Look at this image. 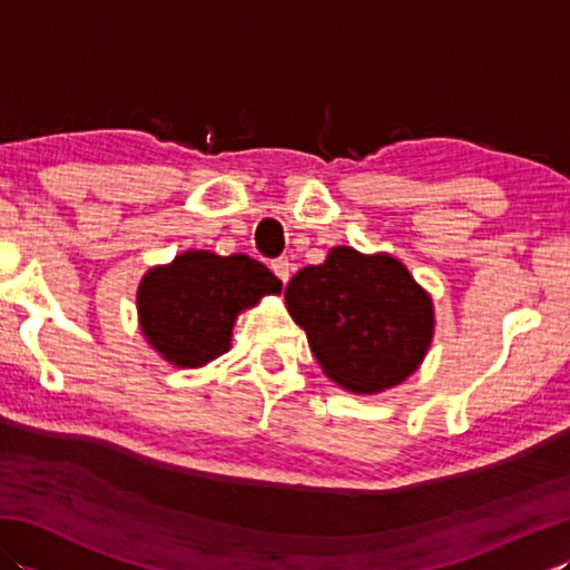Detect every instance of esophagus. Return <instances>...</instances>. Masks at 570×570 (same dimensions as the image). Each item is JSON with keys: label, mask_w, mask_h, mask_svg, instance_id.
I'll list each match as a JSON object with an SVG mask.
<instances>
[{"label": "esophagus", "mask_w": 570, "mask_h": 570, "mask_svg": "<svg viewBox=\"0 0 570 570\" xmlns=\"http://www.w3.org/2000/svg\"><path fill=\"white\" fill-rule=\"evenodd\" d=\"M292 269H294V266L286 257H278V259L272 262V272L278 276V282H282V284H286L288 278H292Z\"/></svg>", "instance_id": "34e87169"}]
</instances>
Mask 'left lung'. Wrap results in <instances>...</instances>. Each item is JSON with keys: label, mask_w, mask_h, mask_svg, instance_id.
<instances>
[{"label": "left lung", "mask_w": 570, "mask_h": 570, "mask_svg": "<svg viewBox=\"0 0 570 570\" xmlns=\"http://www.w3.org/2000/svg\"><path fill=\"white\" fill-rule=\"evenodd\" d=\"M284 298L323 372L347 392L392 390L426 357L431 296L392 254L333 247L288 282Z\"/></svg>", "instance_id": "left-lung-1"}]
</instances>
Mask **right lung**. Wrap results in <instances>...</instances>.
<instances>
[{
  "mask_svg": "<svg viewBox=\"0 0 570 570\" xmlns=\"http://www.w3.org/2000/svg\"><path fill=\"white\" fill-rule=\"evenodd\" d=\"M282 282L247 254L190 249L166 266H154L137 292L139 325L147 343L176 367H203L225 355L233 325L245 308Z\"/></svg>",
  "mask_w": 570,
  "mask_h": 570,
  "instance_id": "1",
  "label": "right lung"
}]
</instances>
